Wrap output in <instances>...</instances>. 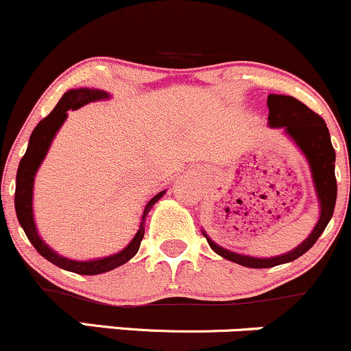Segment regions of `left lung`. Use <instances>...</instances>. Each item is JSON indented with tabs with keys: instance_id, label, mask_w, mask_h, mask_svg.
Returning a JSON list of instances; mask_svg holds the SVG:
<instances>
[{
	"instance_id": "1",
	"label": "left lung",
	"mask_w": 351,
	"mask_h": 351,
	"mask_svg": "<svg viewBox=\"0 0 351 351\" xmlns=\"http://www.w3.org/2000/svg\"><path fill=\"white\" fill-rule=\"evenodd\" d=\"M267 104H269L270 126L284 128L287 135L298 143L299 149L306 155V158H308L311 172H313L314 186H316L317 199H319L321 216L313 233L295 250L280 256H274V258H254V256L233 254V252L218 247L204 233L209 247L216 254L221 255L223 258L231 260V262L240 263L243 267H252V269H269V267L292 262V260L304 255L316 243L317 238L321 237V233H323L328 223H330L335 211V204H337L338 193L337 177H335V157L337 155H335L330 132H328V126L323 118L317 113H314L313 110H309L304 103H301V101L292 96L269 95Z\"/></svg>"
}]
</instances>
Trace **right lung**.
I'll return each mask as SVG.
<instances>
[{"label":"right lung","mask_w":351,"mask_h":351,"mask_svg":"<svg viewBox=\"0 0 351 351\" xmlns=\"http://www.w3.org/2000/svg\"><path fill=\"white\" fill-rule=\"evenodd\" d=\"M108 95L99 89H71L66 95L60 97V101L57 103V106L53 108L52 113L49 117H45L43 120L35 126V130L30 135V142H28V149L25 152L23 158L20 160L16 172V189H14V209H16V218L20 221L21 228H23L25 234L28 237L30 243L34 245L35 250L40 254L43 258H47L49 262H52L53 265L60 267V269L69 270V272L81 274V276H97V274L108 272V270H113L117 267L123 265V263L128 262L130 258L136 255L138 252L140 243L143 240V234H145V218L152 209V206L155 204L162 196H164L165 191L158 193L157 196H154L147 202L145 209H143L142 223H140V228L136 231L135 238L130 241L128 247L125 250H121L120 254L104 256V258L97 260H89V262H77V260H69L64 256L57 255L56 252L50 250L45 243L42 241V238L37 234V228H35L34 223V209H32V191H34V177L37 169L40 167L43 157H45L47 150H49L50 142L56 136L57 130L60 128L64 120L67 118L69 110H77V108L84 106V104L91 103V101L97 99H106Z\"/></svg>","instance_id":"right-lung-1"}]
</instances>
